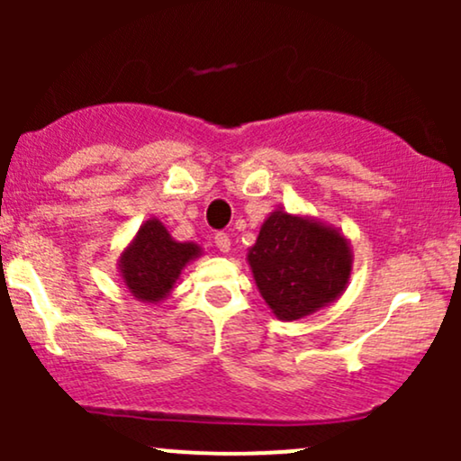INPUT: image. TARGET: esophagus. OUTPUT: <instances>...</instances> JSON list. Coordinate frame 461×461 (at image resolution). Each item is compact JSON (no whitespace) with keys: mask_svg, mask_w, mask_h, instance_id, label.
<instances>
[{"mask_svg":"<svg viewBox=\"0 0 461 461\" xmlns=\"http://www.w3.org/2000/svg\"><path fill=\"white\" fill-rule=\"evenodd\" d=\"M214 245H216V249H219L221 253H230V249H231L230 236H227L225 231H219V234L214 236Z\"/></svg>","mask_w":461,"mask_h":461,"instance_id":"1","label":"esophagus"}]
</instances>
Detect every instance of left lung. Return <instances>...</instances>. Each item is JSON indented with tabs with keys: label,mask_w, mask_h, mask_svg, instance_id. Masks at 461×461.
<instances>
[{
	"label": "left lung",
	"mask_w": 461,
	"mask_h": 461,
	"mask_svg": "<svg viewBox=\"0 0 461 461\" xmlns=\"http://www.w3.org/2000/svg\"><path fill=\"white\" fill-rule=\"evenodd\" d=\"M247 262L273 314L299 321L345 293L353 251L338 227L277 208L264 219Z\"/></svg>",
	"instance_id": "8db88e82"
}]
</instances>
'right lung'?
I'll return each instance as SVG.
<instances>
[{"label": "right lung", "instance_id": "right-lung-1", "mask_svg": "<svg viewBox=\"0 0 461 461\" xmlns=\"http://www.w3.org/2000/svg\"><path fill=\"white\" fill-rule=\"evenodd\" d=\"M201 256L203 249L197 242L176 240L162 221L151 216L121 251L116 267L131 297L158 305L176 288L184 268Z\"/></svg>", "mask_w": 461, "mask_h": 461}]
</instances>
